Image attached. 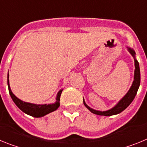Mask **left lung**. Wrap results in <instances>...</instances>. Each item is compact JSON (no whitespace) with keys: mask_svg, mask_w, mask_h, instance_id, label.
Listing matches in <instances>:
<instances>
[{"mask_svg":"<svg viewBox=\"0 0 147 147\" xmlns=\"http://www.w3.org/2000/svg\"><path fill=\"white\" fill-rule=\"evenodd\" d=\"M128 50H129V53L132 54V56L134 57L135 59V74H134V81L132 82V85L131 86L130 89L129 90V91L127 92V94L124 96L121 99L119 102V103L115 105V107H113L112 109L110 110H107V111H98V110H95L93 109L90 108L89 106L86 105L85 102L83 99V102H84V105H85V107L88 109V110L90 111L93 113L96 114V115H105V116H110V115H116V114L120 113L121 112H122L123 110H125L128 106L131 104V102L133 101V99L135 98L136 96V93L138 92V90L140 86V82H141V74H140V67H139V63L136 59V53L132 49L128 48Z\"/></svg>","mask_w":147,"mask_h":147,"instance_id":"8db88e82","label":"left lung"}]
</instances>
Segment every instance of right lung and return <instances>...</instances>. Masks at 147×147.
Segmentation results:
<instances>
[{
    "label": "right lung",
    "mask_w": 147,
    "mask_h": 147,
    "mask_svg": "<svg viewBox=\"0 0 147 147\" xmlns=\"http://www.w3.org/2000/svg\"><path fill=\"white\" fill-rule=\"evenodd\" d=\"M7 84L9 88V92L12 98L13 102L18 107V108L21 110L23 113L28 114V115L33 116V117L40 118L42 117L44 115H47L50 113L56 110L59 107V101H60V96L62 93V90H60L57 96V102L54 104L50 105H35V104L28 103L21 101L20 99L16 97L11 92V88L9 86V74L7 76Z\"/></svg>",
    "instance_id": "1"
}]
</instances>
